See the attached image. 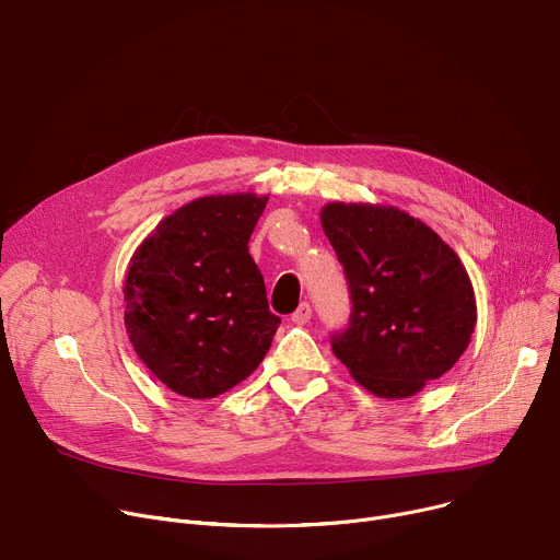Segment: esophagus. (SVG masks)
I'll list each match as a JSON object with an SVG mask.
<instances>
[{
    "label": "esophagus",
    "instance_id": "34e87169",
    "mask_svg": "<svg viewBox=\"0 0 560 560\" xmlns=\"http://www.w3.org/2000/svg\"><path fill=\"white\" fill-rule=\"evenodd\" d=\"M311 319H313L311 303H301V306H299V308L294 311V315H292V322H294L296 326H306Z\"/></svg>",
    "mask_w": 560,
    "mask_h": 560
}]
</instances>
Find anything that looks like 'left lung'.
Returning a JSON list of instances; mask_svg holds the SVG:
<instances>
[{"instance_id": "left-lung-1", "label": "left lung", "mask_w": 560, "mask_h": 560, "mask_svg": "<svg viewBox=\"0 0 560 560\" xmlns=\"http://www.w3.org/2000/svg\"><path fill=\"white\" fill-rule=\"evenodd\" d=\"M319 217L352 299L335 354L375 397L420 393L471 341L478 308L465 264L433 228L393 206L335 200Z\"/></svg>"}]
</instances>
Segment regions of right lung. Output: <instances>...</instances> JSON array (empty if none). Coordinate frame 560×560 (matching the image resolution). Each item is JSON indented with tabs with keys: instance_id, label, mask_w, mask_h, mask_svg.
Segmentation results:
<instances>
[{
	"instance_id": "1",
	"label": "right lung",
	"mask_w": 560,
	"mask_h": 560,
	"mask_svg": "<svg viewBox=\"0 0 560 560\" xmlns=\"http://www.w3.org/2000/svg\"><path fill=\"white\" fill-rule=\"evenodd\" d=\"M268 196L189 200L136 247L125 277V328L142 364L183 397L210 399L249 377L277 315L247 241Z\"/></svg>"
}]
</instances>
